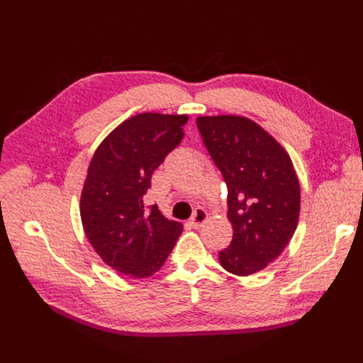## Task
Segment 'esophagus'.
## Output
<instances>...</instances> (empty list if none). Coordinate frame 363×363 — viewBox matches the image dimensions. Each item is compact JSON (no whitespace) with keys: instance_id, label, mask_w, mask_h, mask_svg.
I'll list each match as a JSON object with an SVG mask.
<instances>
[{"instance_id":"obj_1","label":"esophagus","mask_w":363,"mask_h":363,"mask_svg":"<svg viewBox=\"0 0 363 363\" xmlns=\"http://www.w3.org/2000/svg\"><path fill=\"white\" fill-rule=\"evenodd\" d=\"M207 212L204 211V208H196L195 211V213H194V216H192V219H191V224L195 227V228H200L206 221H207Z\"/></svg>"}]
</instances>
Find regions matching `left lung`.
<instances>
[{
  "mask_svg": "<svg viewBox=\"0 0 363 363\" xmlns=\"http://www.w3.org/2000/svg\"><path fill=\"white\" fill-rule=\"evenodd\" d=\"M196 125L228 189L233 239L219 251V263L235 276H251L276 260L295 233L298 177L286 150L250 118L199 116Z\"/></svg>",
  "mask_w": 363,
  "mask_h": 363,
  "instance_id": "8db88e82",
  "label": "left lung"
}]
</instances>
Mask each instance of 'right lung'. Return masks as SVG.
<instances>
[{
    "instance_id": "right-lung-1",
    "label": "right lung",
    "mask_w": 363,
    "mask_h": 363,
    "mask_svg": "<svg viewBox=\"0 0 363 363\" xmlns=\"http://www.w3.org/2000/svg\"><path fill=\"white\" fill-rule=\"evenodd\" d=\"M188 115L139 113L95 150L80 199L84 233L108 267L145 279L169 256L183 225L144 207L151 175L183 139Z\"/></svg>"
}]
</instances>
